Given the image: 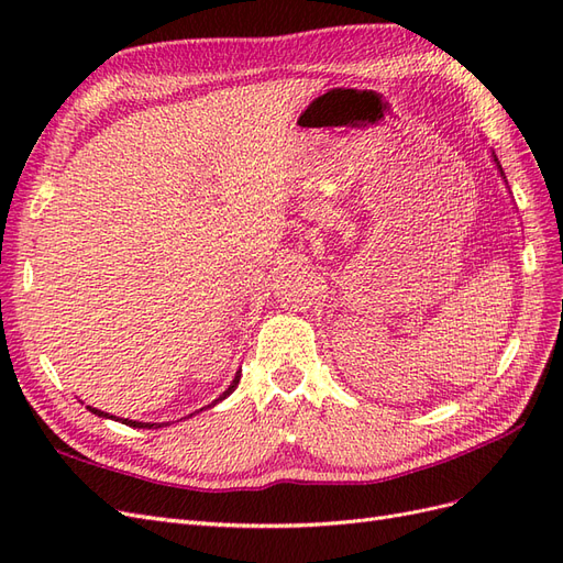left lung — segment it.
Listing matches in <instances>:
<instances>
[{"label": "left lung", "instance_id": "1", "mask_svg": "<svg viewBox=\"0 0 563 563\" xmlns=\"http://www.w3.org/2000/svg\"><path fill=\"white\" fill-rule=\"evenodd\" d=\"M493 162H496L498 164V159H496V155H493ZM498 168H500V164H498ZM500 174H503V168H500ZM505 176V174H503Z\"/></svg>", "mask_w": 563, "mask_h": 563}]
</instances>
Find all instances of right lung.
<instances>
[{
  "label": "right lung",
  "mask_w": 563,
  "mask_h": 563,
  "mask_svg": "<svg viewBox=\"0 0 563 563\" xmlns=\"http://www.w3.org/2000/svg\"><path fill=\"white\" fill-rule=\"evenodd\" d=\"M240 378H242V371H236V376H234V380L230 383V387L223 391V395H220L211 406H216L218 401H223L225 397H230L232 395V391H234V387L236 385H240ZM89 408V411L91 413H96V416H100V418H114V416H110V413H106V411H98V408H91V406H87ZM119 420H122L124 424H129V428H147V430H152V428H162V424L159 422H139V420H129V418H119Z\"/></svg>",
  "instance_id": "right-lung-1"
}]
</instances>
